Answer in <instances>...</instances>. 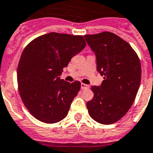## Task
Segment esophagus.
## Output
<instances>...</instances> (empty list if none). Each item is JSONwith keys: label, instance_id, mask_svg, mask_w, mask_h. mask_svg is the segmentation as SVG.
<instances>
[{"label": "esophagus", "instance_id": "esophagus-1", "mask_svg": "<svg viewBox=\"0 0 153 153\" xmlns=\"http://www.w3.org/2000/svg\"><path fill=\"white\" fill-rule=\"evenodd\" d=\"M81 88H82V89H86V88H89V86H88V85L84 84V83H82V84H81Z\"/></svg>", "mask_w": 153, "mask_h": 153}]
</instances>
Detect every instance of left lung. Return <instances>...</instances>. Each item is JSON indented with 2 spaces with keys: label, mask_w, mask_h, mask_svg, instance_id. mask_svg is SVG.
I'll return each instance as SVG.
<instances>
[{
  "label": "left lung",
  "mask_w": 153,
  "mask_h": 153,
  "mask_svg": "<svg viewBox=\"0 0 153 153\" xmlns=\"http://www.w3.org/2000/svg\"><path fill=\"white\" fill-rule=\"evenodd\" d=\"M96 57L97 71L103 76L100 86L87 102L91 117L102 124L117 122L132 106L142 77L141 63L131 45L110 32L84 36Z\"/></svg>",
  "instance_id": "left-lung-1"
}]
</instances>
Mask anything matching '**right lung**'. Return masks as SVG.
Returning a JSON list of instances; mask_svg holds the SVG:
<instances>
[{
    "instance_id": "add662e5",
    "label": "right lung",
    "mask_w": 153,
    "mask_h": 153,
    "mask_svg": "<svg viewBox=\"0 0 153 153\" xmlns=\"http://www.w3.org/2000/svg\"><path fill=\"white\" fill-rule=\"evenodd\" d=\"M85 45L82 36L50 33L24 49L18 65V86L23 103L37 120L54 124L66 117L81 83L68 82L60 75Z\"/></svg>"
}]
</instances>
